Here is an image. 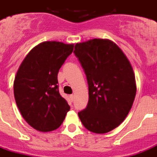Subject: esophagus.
Returning <instances> with one entry per match:
<instances>
[{"mask_svg":"<svg viewBox=\"0 0 157 157\" xmlns=\"http://www.w3.org/2000/svg\"><path fill=\"white\" fill-rule=\"evenodd\" d=\"M70 100H71L73 101L75 100V95H73V94H72V95H70Z\"/></svg>","mask_w":157,"mask_h":157,"instance_id":"34e87169","label":"esophagus"}]
</instances>
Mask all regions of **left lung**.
<instances>
[{
  "mask_svg": "<svg viewBox=\"0 0 157 157\" xmlns=\"http://www.w3.org/2000/svg\"><path fill=\"white\" fill-rule=\"evenodd\" d=\"M87 76L88 103L78 112L85 128L105 133L127 117L135 98V75L122 50L109 39L94 38L75 47Z\"/></svg>",
  "mask_w": 157,
  "mask_h": 157,
  "instance_id": "8db88e82",
  "label": "left lung"
}]
</instances>
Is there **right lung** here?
Segmentation results:
<instances>
[{
  "label": "right lung",
  "instance_id": "1",
  "mask_svg": "<svg viewBox=\"0 0 157 157\" xmlns=\"http://www.w3.org/2000/svg\"><path fill=\"white\" fill-rule=\"evenodd\" d=\"M74 44L43 42L28 53L14 81L17 106L25 121L41 132H51L61 125L70 110L58 90L57 75Z\"/></svg>",
  "mask_w": 157,
  "mask_h": 157
}]
</instances>
